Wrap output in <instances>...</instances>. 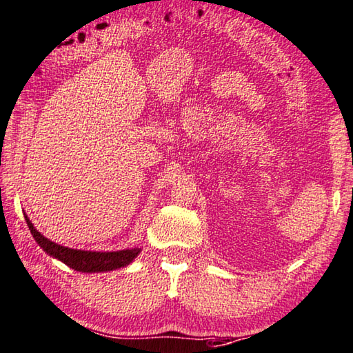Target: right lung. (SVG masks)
Returning <instances> with one entry per match:
<instances>
[{
    "mask_svg": "<svg viewBox=\"0 0 353 353\" xmlns=\"http://www.w3.org/2000/svg\"><path fill=\"white\" fill-rule=\"evenodd\" d=\"M26 223L29 225L30 234L35 238V241L39 244L46 254L59 259L69 268L75 269L78 272H88V274H95V272H108L115 270L124 265L130 264L138 256L141 249H125V250H117V252H90V250H78L59 245L57 243L50 241L46 236H43L39 232L33 228V224L28 215H24Z\"/></svg>",
    "mask_w": 353,
    "mask_h": 353,
    "instance_id": "right-lung-1",
    "label": "right lung"
}]
</instances>
